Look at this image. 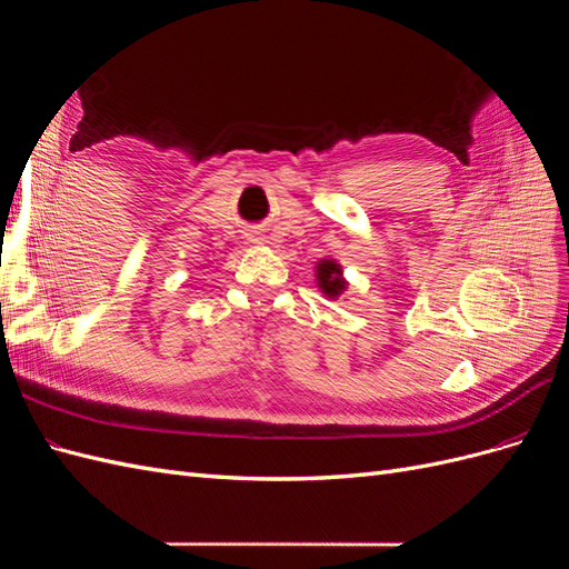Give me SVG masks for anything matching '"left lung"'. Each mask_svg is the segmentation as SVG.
I'll use <instances>...</instances> for the list:
<instances>
[{"label":"left lung","mask_w":569,"mask_h":569,"mask_svg":"<svg viewBox=\"0 0 569 569\" xmlns=\"http://www.w3.org/2000/svg\"><path fill=\"white\" fill-rule=\"evenodd\" d=\"M316 278L322 295H327L330 299H337L341 291H347V280L341 278V266L332 261V258H322L316 268Z\"/></svg>","instance_id":"left-lung-1"}]
</instances>
